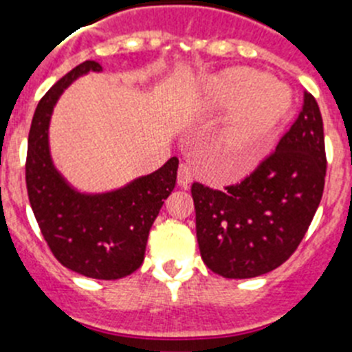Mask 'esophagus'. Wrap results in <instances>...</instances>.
<instances>
[{"mask_svg": "<svg viewBox=\"0 0 352 352\" xmlns=\"http://www.w3.org/2000/svg\"><path fill=\"white\" fill-rule=\"evenodd\" d=\"M192 179H194V173L192 169L186 164H179V169H178V185L186 188V186L190 185Z\"/></svg>", "mask_w": 352, "mask_h": 352, "instance_id": "obj_1", "label": "esophagus"}]
</instances>
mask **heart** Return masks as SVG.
<instances>
[{"instance_id": "b5f03b06", "label": "heart", "mask_w": 352, "mask_h": 352, "mask_svg": "<svg viewBox=\"0 0 352 352\" xmlns=\"http://www.w3.org/2000/svg\"><path fill=\"white\" fill-rule=\"evenodd\" d=\"M206 102L234 111L219 133V151L231 173L250 169L287 120L292 96L278 82L250 68H231L206 86Z\"/></svg>"}]
</instances>
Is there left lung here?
Returning <instances> with one entry per match:
<instances>
[{"mask_svg":"<svg viewBox=\"0 0 352 352\" xmlns=\"http://www.w3.org/2000/svg\"><path fill=\"white\" fill-rule=\"evenodd\" d=\"M324 178L321 111L316 98L305 93L300 116L243 182L223 190L192 185L204 264L226 278H252L278 268L309 229Z\"/></svg>","mask_w":352,"mask_h":352,"instance_id":"obj_1","label":"left lung"}]
</instances>
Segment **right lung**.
I'll list each match as a JSON object with an SVG mask.
<instances>
[{
	"instance_id": "add662e5",
	"label": "right lung",
	"mask_w": 352,
	"mask_h": 352,
	"mask_svg": "<svg viewBox=\"0 0 352 352\" xmlns=\"http://www.w3.org/2000/svg\"><path fill=\"white\" fill-rule=\"evenodd\" d=\"M100 70L96 61H84L42 96L28 135L26 186L52 256L79 275L118 280L144 261L149 229L176 185L178 158H169L155 173L105 194H80L65 182L49 153L52 109L77 77Z\"/></svg>"
}]
</instances>
